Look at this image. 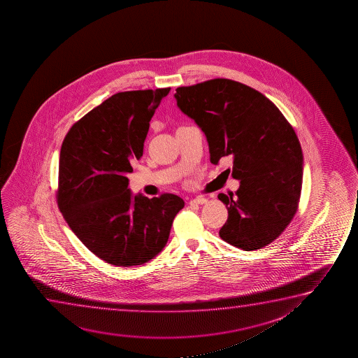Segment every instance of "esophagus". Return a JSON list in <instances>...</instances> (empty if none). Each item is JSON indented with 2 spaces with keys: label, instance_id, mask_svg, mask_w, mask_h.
I'll return each mask as SVG.
<instances>
[{
  "label": "esophagus",
  "instance_id": "esophagus-1",
  "mask_svg": "<svg viewBox=\"0 0 358 358\" xmlns=\"http://www.w3.org/2000/svg\"><path fill=\"white\" fill-rule=\"evenodd\" d=\"M208 199L203 198V196H196L194 199L189 201V204H206Z\"/></svg>",
  "mask_w": 358,
  "mask_h": 358
}]
</instances>
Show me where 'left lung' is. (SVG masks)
Instances as JSON below:
<instances>
[{"mask_svg": "<svg viewBox=\"0 0 358 358\" xmlns=\"http://www.w3.org/2000/svg\"><path fill=\"white\" fill-rule=\"evenodd\" d=\"M175 98L206 134L210 162L234 160L240 188L217 196L229 211L221 238L245 250L269 245L299 208L303 154L294 128L269 99L231 79L180 87Z\"/></svg>", "mask_w": 358, "mask_h": 358, "instance_id": "left-lung-1", "label": "left lung"}]
</instances>
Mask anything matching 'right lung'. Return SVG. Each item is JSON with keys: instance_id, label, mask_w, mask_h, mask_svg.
Instances as JSON below:
<instances>
[{"instance_id": "right-lung-1", "label": "right lung", "mask_w": 358, "mask_h": 358, "mask_svg": "<svg viewBox=\"0 0 358 358\" xmlns=\"http://www.w3.org/2000/svg\"><path fill=\"white\" fill-rule=\"evenodd\" d=\"M169 92L115 94L74 123L62 143L57 206L83 245L108 264L132 266L152 259L185 206L171 193L133 196L126 177L133 171L131 162L143 157L149 122Z\"/></svg>"}]
</instances>
